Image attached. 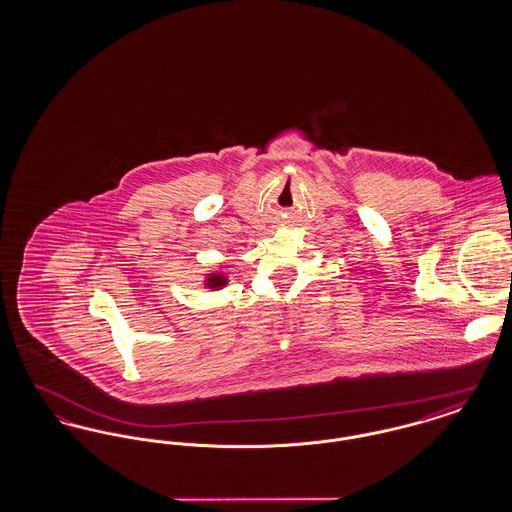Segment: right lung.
<instances>
[{
  "label": "right lung",
  "mask_w": 512,
  "mask_h": 512,
  "mask_svg": "<svg viewBox=\"0 0 512 512\" xmlns=\"http://www.w3.org/2000/svg\"><path fill=\"white\" fill-rule=\"evenodd\" d=\"M226 282H228V278H226L222 272H213V274L207 276L205 286L211 288V290H220L222 286H226Z\"/></svg>",
  "instance_id": "right-lung-1"
}]
</instances>
